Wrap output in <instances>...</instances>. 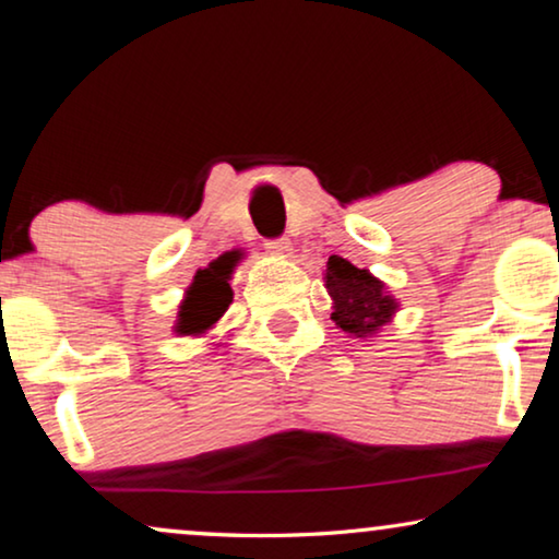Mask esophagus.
<instances>
[{
    "mask_svg": "<svg viewBox=\"0 0 559 559\" xmlns=\"http://www.w3.org/2000/svg\"><path fill=\"white\" fill-rule=\"evenodd\" d=\"M266 251H270L272 257L289 259L293 257V243H289L287 239H272V241H266Z\"/></svg>",
    "mask_w": 559,
    "mask_h": 559,
    "instance_id": "esophagus-1",
    "label": "esophagus"
}]
</instances>
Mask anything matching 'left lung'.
Returning <instances> with one entry per match:
<instances>
[{
  "instance_id": "8db88e82",
  "label": "left lung",
  "mask_w": 559,
  "mask_h": 559,
  "mask_svg": "<svg viewBox=\"0 0 559 559\" xmlns=\"http://www.w3.org/2000/svg\"><path fill=\"white\" fill-rule=\"evenodd\" d=\"M328 295L333 300L331 320L348 338H377L400 312V302L389 293L386 282L369 270H358L343 257H331L323 272Z\"/></svg>"
}]
</instances>
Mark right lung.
Returning a JSON list of instances; mask_svg holds the SVG:
<instances>
[{
	"label": "right lung",
	"instance_id": "right-lung-1",
	"mask_svg": "<svg viewBox=\"0 0 559 559\" xmlns=\"http://www.w3.org/2000/svg\"><path fill=\"white\" fill-rule=\"evenodd\" d=\"M236 264H239V254H224L216 262H211L209 270L195 274L193 285L186 289V297H182L178 308V320H175L173 333L201 338V335L216 328L234 300L228 282H231Z\"/></svg>",
	"mask_w": 559,
	"mask_h": 559
}]
</instances>
